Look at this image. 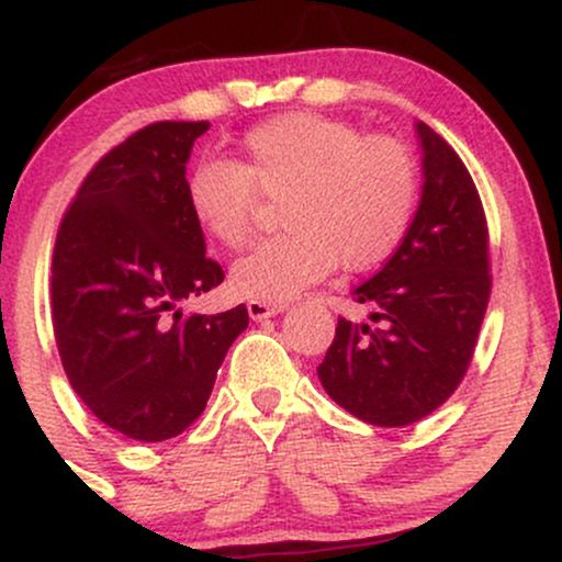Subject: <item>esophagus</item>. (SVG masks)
I'll use <instances>...</instances> for the list:
<instances>
[{"label":"esophagus","mask_w":562,"mask_h":562,"mask_svg":"<svg viewBox=\"0 0 562 562\" xmlns=\"http://www.w3.org/2000/svg\"><path fill=\"white\" fill-rule=\"evenodd\" d=\"M285 312V303H269V301H248V314L250 319L261 322L267 317H274V314Z\"/></svg>","instance_id":"1"}]
</instances>
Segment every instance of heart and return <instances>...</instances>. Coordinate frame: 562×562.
Instances as JSON below:
<instances>
[{
	"label": "heart",
	"instance_id": "obj_1",
	"mask_svg": "<svg viewBox=\"0 0 562 562\" xmlns=\"http://www.w3.org/2000/svg\"><path fill=\"white\" fill-rule=\"evenodd\" d=\"M417 164L391 134L348 121L282 113L243 137V160H209L187 179L198 227L227 250L250 243L261 198L282 200V235L232 267V290L285 301L335 267L370 272L402 248L417 209Z\"/></svg>",
	"mask_w": 562,
	"mask_h": 562
}]
</instances>
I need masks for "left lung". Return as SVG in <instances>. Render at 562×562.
<instances>
[{
  "label": "left lung",
  "mask_w": 562,
  "mask_h": 562,
  "mask_svg": "<svg viewBox=\"0 0 562 562\" xmlns=\"http://www.w3.org/2000/svg\"><path fill=\"white\" fill-rule=\"evenodd\" d=\"M423 198L402 248L353 290L375 325L338 317L317 367L333 402L402 428L438 409L465 378L492 295L486 214L473 177L441 134L417 124Z\"/></svg>",
  "instance_id": "1"
}]
</instances>
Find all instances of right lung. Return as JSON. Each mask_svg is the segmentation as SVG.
Segmentation results:
<instances>
[{
    "mask_svg": "<svg viewBox=\"0 0 562 562\" xmlns=\"http://www.w3.org/2000/svg\"><path fill=\"white\" fill-rule=\"evenodd\" d=\"M209 121H156L108 150L70 200L53 254V327L68 383L134 441H166L203 415L245 303L190 314L224 269L205 256L184 166Z\"/></svg>",
    "mask_w": 562,
    "mask_h": 562,
    "instance_id": "add662e5",
    "label": "right lung"
}]
</instances>
